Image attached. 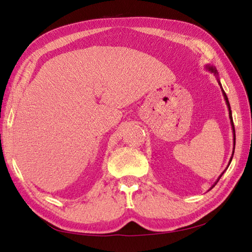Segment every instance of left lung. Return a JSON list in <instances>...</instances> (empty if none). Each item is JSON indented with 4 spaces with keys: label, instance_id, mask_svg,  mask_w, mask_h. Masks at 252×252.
<instances>
[{
    "label": "left lung",
    "instance_id": "1",
    "mask_svg": "<svg viewBox=\"0 0 252 252\" xmlns=\"http://www.w3.org/2000/svg\"><path fill=\"white\" fill-rule=\"evenodd\" d=\"M207 68H208V70H209V71L214 72V74H217V70H216V68H215V67L207 66ZM221 91H222L223 97H225V100H226V102H227L228 109H229V118H230V122H231V126H232V130H234V132H235V126H234V121H232V116H231V110H230V104H229V101H228L227 95H226L225 91H223V89H222V88H221ZM234 140H236V135H235V133H234ZM232 155H234V154H232ZM231 158H230V162H231ZM220 177H221V175H220ZM220 177H219V178H220Z\"/></svg>",
    "mask_w": 252,
    "mask_h": 252
}]
</instances>
